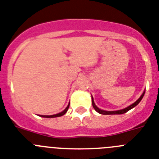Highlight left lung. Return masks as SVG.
Returning <instances> with one entry per match:
<instances>
[{
    "label": "left lung",
    "instance_id": "left-lung-1",
    "mask_svg": "<svg viewBox=\"0 0 159 159\" xmlns=\"http://www.w3.org/2000/svg\"><path fill=\"white\" fill-rule=\"evenodd\" d=\"M144 95H145V91L143 92V93L142 94V96H141L140 97H139V98H138V100H137L134 103V104H132L131 105H129V106L126 107V108H123V109H120V110H116V111H106V110H102V109L99 108L98 107L96 106V104H95V102H94V100H93V96H92V104H93V108H94L95 110H96L97 112H99L100 114H103V115L123 114V113H125L126 112H128L129 110H130V109H132V108H134L135 106H137V105H138V104L140 103V101L142 100V99L143 98Z\"/></svg>",
    "mask_w": 159,
    "mask_h": 159
}]
</instances>
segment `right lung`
<instances>
[{
  "label": "right lung",
  "instance_id": "1",
  "mask_svg": "<svg viewBox=\"0 0 159 159\" xmlns=\"http://www.w3.org/2000/svg\"><path fill=\"white\" fill-rule=\"evenodd\" d=\"M69 105H70V103H69L68 105L66 106V108H65L64 110L62 111L61 112H59V113H57V114H54V115H39V116H42V117H46V118H54V117H59V116H63V115H64L65 113L67 112V110H68V108H69Z\"/></svg>",
  "mask_w": 159,
  "mask_h": 159
}]
</instances>
